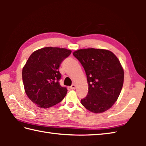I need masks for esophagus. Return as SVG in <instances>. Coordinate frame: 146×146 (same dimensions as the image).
<instances>
[{
  "instance_id": "esophagus-1",
  "label": "esophagus",
  "mask_w": 146,
  "mask_h": 146,
  "mask_svg": "<svg viewBox=\"0 0 146 146\" xmlns=\"http://www.w3.org/2000/svg\"><path fill=\"white\" fill-rule=\"evenodd\" d=\"M70 88V89H71V90H74V89H75V88H76V85L75 84H72Z\"/></svg>"
}]
</instances>
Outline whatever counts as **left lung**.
Wrapping results in <instances>:
<instances>
[{"label": "left lung", "instance_id": "8db88e82", "mask_svg": "<svg viewBox=\"0 0 146 146\" xmlns=\"http://www.w3.org/2000/svg\"><path fill=\"white\" fill-rule=\"evenodd\" d=\"M73 55L82 64L88 83V93L81 99L88 110L100 113L112 107L122 90L124 72L118 58L102 49H81Z\"/></svg>", "mask_w": 146, "mask_h": 146}]
</instances>
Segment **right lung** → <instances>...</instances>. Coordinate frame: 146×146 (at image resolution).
Returning <instances> with one entry per match:
<instances>
[{"mask_svg":"<svg viewBox=\"0 0 146 146\" xmlns=\"http://www.w3.org/2000/svg\"><path fill=\"white\" fill-rule=\"evenodd\" d=\"M70 49L46 47L31 54L23 69V80L27 96L42 108L57 104L65 97L68 90L59 83L58 69L70 55Z\"/></svg>","mask_w":146,"mask_h":146,"instance_id":"1","label":"right lung"}]
</instances>
